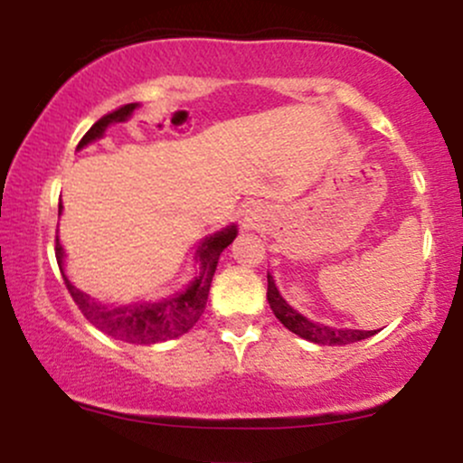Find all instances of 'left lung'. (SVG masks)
<instances>
[{
	"instance_id": "left-lung-1",
	"label": "left lung",
	"mask_w": 463,
	"mask_h": 463,
	"mask_svg": "<svg viewBox=\"0 0 463 463\" xmlns=\"http://www.w3.org/2000/svg\"><path fill=\"white\" fill-rule=\"evenodd\" d=\"M268 302L269 307H272L274 316L279 317L285 328H289L291 333L300 335L302 339H309L313 344H322V346H344V344L359 342V339L372 337V335L376 333V331H354V328H333V326H324V324L307 320L305 316H300L298 311L291 309V307L287 305L283 296H280L279 289H276L272 276L269 274H268Z\"/></svg>"
}]
</instances>
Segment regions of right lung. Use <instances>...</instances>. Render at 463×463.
Returning a JSON list of instances; mask_svg holds the SVG:
<instances>
[{
	"label": "right lung",
	"mask_w": 463,
	"mask_h": 463,
	"mask_svg": "<svg viewBox=\"0 0 463 463\" xmlns=\"http://www.w3.org/2000/svg\"><path fill=\"white\" fill-rule=\"evenodd\" d=\"M135 109L137 104H124L119 106V109L110 110L109 115L99 117V119L91 126V130L80 139L78 147H84L87 143L99 139V137L104 135L106 126L115 124V121L128 119ZM235 237L237 228L228 226L224 231L204 239V243H202L198 250L200 276L183 291V294H176L174 298L161 302H141V305L128 307L98 305V302L91 300L87 294H82V291L69 283L67 276L62 274V248L61 243H58V237L56 261L73 302H76L78 309L84 313V317H87L95 328L130 344H156L165 342V339L180 337V335L187 333L189 328L200 320V316L204 313L206 300H209V289L217 268V259L224 252V248L231 246Z\"/></svg>",
	"instance_id": "right-lung-1"
}]
</instances>
